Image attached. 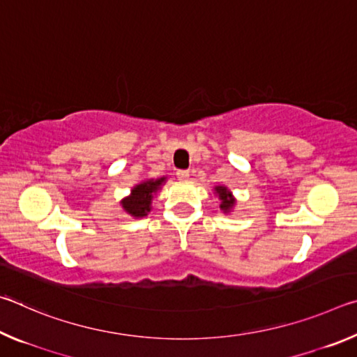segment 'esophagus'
I'll use <instances>...</instances> for the list:
<instances>
[{
	"label": "esophagus",
	"mask_w": 357,
	"mask_h": 357,
	"mask_svg": "<svg viewBox=\"0 0 357 357\" xmlns=\"http://www.w3.org/2000/svg\"><path fill=\"white\" fill-rule=\"evenodd\" d=\"M176 176H178L181 181H185V179H189L190 173H189V170H178V172H176Z\"/></svg>",
	"instance_id": "1"
}]
</instances>
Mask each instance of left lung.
Here are the masks:
<instances>
[{"label":"left lung","instance_id":"1","mask_svg":"<svg viewBox=\"0 0 357 357\" xmlns=\"http://www.w3.org/2000/svg\"><path fill=\"white\" fill-rule=\"evenodd\" d=\"M215 192L219 193V198H220V209L222 211H229L231 209L233 206H234V200H233V197H231V193H229L228 190H227V187H222V185H219V187H215Z\"/></svg>","mask_w":357,"mask_h":357}]
</instances>
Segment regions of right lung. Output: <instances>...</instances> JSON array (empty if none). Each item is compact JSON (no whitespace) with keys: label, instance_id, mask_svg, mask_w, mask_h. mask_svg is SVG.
I'll return each mask as SVG.
<instances>
[{"label":"right lung","instance_id":"add662e5","mask_svg":"<svg viewBox=\"0 0 357 357\" xmlns=\"http://www.w3.org/2000/svg\"><path fill=\"white\" fill-rule=\"evenodd\" d=\"M164 181H165V178H160L155 181L149 179V181H146V183L135 185L134 189H132L130 197L124 198V200L121 202L126 213H129L134 217L148 215V213L151 211V200H153V193L157 192V189H159L160 184L164 183Z\"/></svg>","mask_w":357,"mask_h":357}]
</instances>
